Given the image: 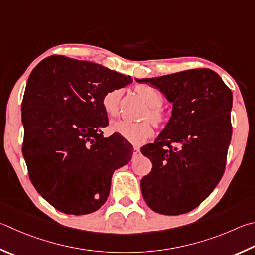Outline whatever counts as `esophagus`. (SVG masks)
I'll return each instance as SVG.
<instances>
[{
    "mask_svg": "<svg viewBox=\"0 0 255 255\" xmlns=\"http://www.w3.org/2000/svg\"><path fill=\"white\" fill-rule=\"evenodd\" d=\"M139 152H140L139 147H133V155H137V154H139Z\"/></svg>",
    "mask_w": 255,
    "mask_h": 255,
    "instance_id": "1",
    "label": "esophagus"
}]
</instances>
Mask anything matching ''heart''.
I'll list each match as a JSON object with an SVG mask.
<instances>
[{"label":"heart","instance_id":"heart-1","mask_svg":"<svg viewBox=\"0 0 255 255\" xmlns=\"http://www.w3.org/2000/svg\"><path fill=\"white\" fill-rule=\"evenodd\" d=\"M135 90L148 105L147 109L142 114V119L149 118L156 126H161L166 118L165 114L159 108L163 104V95L160 94V91L149 85H138L135 87ZM122 95V90L115 89L108 91L104 96L101 104H103L105 113L109 117H114L118 114ZM110 129L113 132L135 145H140L152 135V126L148 120L136 124L126 122V120H117L110 125Z\"/></svg>","mask_w":255,"mask_h":255}]
</instances>
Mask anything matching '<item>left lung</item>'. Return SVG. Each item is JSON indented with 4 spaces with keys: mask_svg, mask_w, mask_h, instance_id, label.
Returning <instances> with one entry per match:
<instances>
[{
    "mask_svg": "<svg viewBox=\"0 0 255 255\" xmlns=\"http://www.w3.org/2000/svg\"><path fill=\"white\" fill-rule=\"evenodd\" d=\"M136 80L158 88L173 104L163 131L140 149L152 164L140 182L143 200L159 214H184L200 205L224 174L232 91L210 69Z\"/></svg>",
    "mask_w": 255,
    "mask_h": 255,
    "instance_id": "1",
    "label": "left lung"
}]
</instances>
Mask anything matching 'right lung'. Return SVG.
I'll use <instances>...</instances> for the list:
<instances>
[{
	"instance_id": "add662e5",
	"label": "right lung",
	"mask_w": 255,
	"mask_h": 255,
	"mask_svg": "<svg viewBox=\"0 0 255 255\" xmlns=\"http://www.w3.org/2000/svg\"><path fill=\"white\" fill-rule=\"evenodd\" d=\"M132 82L101 64L52 55L29 77L22 101V152L36 191L58 211L85 215L105 204L130 143L108 126L104 96Z\"/></svg>"
}]
</instances>
